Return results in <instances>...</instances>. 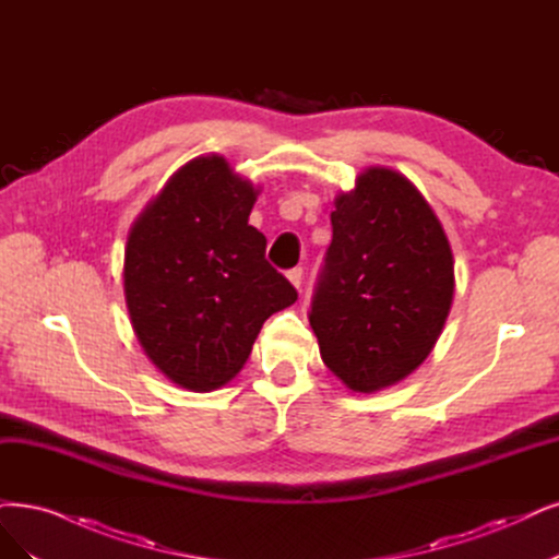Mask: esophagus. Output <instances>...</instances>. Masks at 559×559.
I'll use <instances>...</instances> for the list:
<instances>
[{"mask_svg": "<svg viewBox=\"0 0 559 559\" xmlns=\"http://www.w3.org/2000/svg\"><path fill=\"white\" fill-rule=\"evenodd\" d=\"M287 281H290L297 290L301 287V281H304V269L301 266H293V269H287Z\"/></svg>", "mask_w": 559, "mask_h": 559, "instance_id": "esophagus-1", "label": "esophagus"}]
</instances>
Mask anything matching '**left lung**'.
<instances>
[{"mask_svg": "<svg viewBox=\"0 0 559 559\" xmlns=\"http://www.w3.org/2000/svg\"><path fill=\"white\" fill-rule=\"evenodd\" d=\"M332 230L308 322L326 368L370 394L438 343L453 299L451 246L424 195L386 168L336 198Z\"/></svg>", "mask_w": 559, "mask_h": 559, "instance_id": "8db88e82", "label": "left lung"}]
</instances>
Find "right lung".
I'll return each instance as SVG.
<instances>
[{
  "label": "right lung",
  "instance_id": "obj_1",
  "mask_svg": "<svg viewBox=\"0 0 559 559\" xmlns=\"http://www.w3.org/2000/svg\"><path fill=\"white\" fill-rule=\"evenodd\" d=\"M258 191L223 156L177 170L131 227L123 295L133 332L165 378L191 391L233 380L269 316L297 290L266 262L248 216Z\"/></svg>",
  "mask_w": 559,
  "mask_h": 559
}]
</instances>
